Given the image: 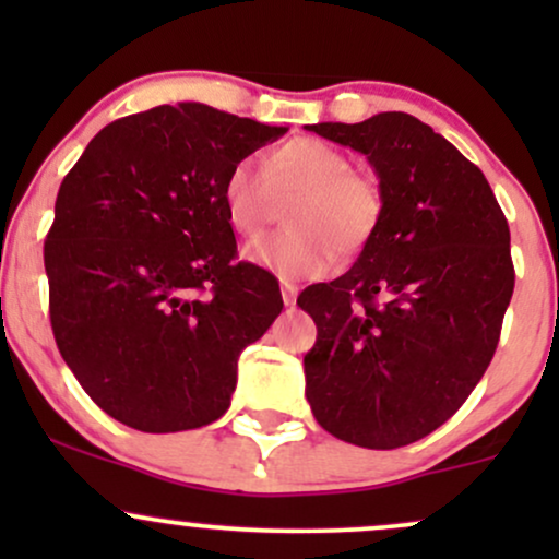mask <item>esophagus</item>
Masks as SVG:
<instances>
[{
	"mask_svg": "<svg viewBox=\"0 0 559 559\" xmlns=\"http://www.w3.org/2000/svg\"><path fill=\"white\" fill-rule=\"evenodd\" d=\"M297 284H292V281H281V297H284V305H294L297 301Z\"/></svg>",
	"mask_w": 559,
	"mask_h": 559,
	"instance_id": "obj_1",
	"label": "esophagus"
}]
</instances>
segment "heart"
Listing matches in <instances>:
<instances>
[{"label": "heart", "instance_id": "1", "mask_svg": "<svg viewBox=\"0 0 559 559\" xmlns=\"http://www.w3.org/2000/svg\"><path fill=\"white\" fill-rule=\"evenodd\" d=\"M299 194L286 210L292 228L249 241L243 258L286 281L325 273L342 254L373 239L383 217V191L373 173L355 170L329 141L299 136L275 146L265 165L239 159L223 181L230 228L254 236L271 221L275 197Z\"/></svg>", "mask_w": 559, "mask_h": 559}]
</instances>
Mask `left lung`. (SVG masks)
<instances>
[{"mask_svg":"<svg viewBox=\"0 0 559 559\" xmlns=\"http://www.w3.org/2000/svg\"><path fill=\"white\" fill-rule=\"evenodd\" d=\"M310 131L368 157L383 217L342 278L299 294L318 325L307 402L336 439L407 447L463 407L497 352L515 288L507 217L484 173L413 115Z\"/></svg>","mask_w":559,"mask_h":559,"instance_id":"1","label":"left lung"}]
</instances>
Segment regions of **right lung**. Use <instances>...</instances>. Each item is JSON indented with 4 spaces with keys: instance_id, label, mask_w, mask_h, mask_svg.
<instances>
[{
    "instance_id": "right-lung-1",
    "label": "right lung",
    "mask_w": 559,
    "mask_h": 559,
    "mask_svg": "<svg viewBox=\"0 0 559 559\" xmlns=\"http://www.w3.org/2000/svg\"><path fill=\"white\" fill-rule=\"evenodd\" d=\"M284 126L199 102L102 128L68 173L44 241L62 360L115 420L202 428L228 409L236 362L284 310L278 281L236 262L223 181Z\"/></svg>"
}]
</instances>
